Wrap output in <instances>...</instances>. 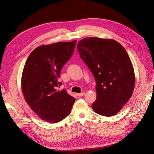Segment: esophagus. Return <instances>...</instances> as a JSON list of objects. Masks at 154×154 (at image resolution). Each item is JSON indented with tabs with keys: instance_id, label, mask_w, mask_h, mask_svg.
Masks as SVG:
<instances>
[{
	"instance_id": "esophagus-1",
	"label": "esophagus",
	"mask_w": 154,
	"mask_h": 154,
	"mask_svg": "<svg viewBox=\"0 0 154 154\" xmlns=\"http://www.w3.org/2000/svg\"><path fill=\"white\" fill-rule=\"evenodd\" d=\"M84 95H85V93H84V92L76 93V96H84Z\"/></svg>"
}]
</instances>
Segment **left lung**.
Listing matches in <instances>:
<instances>
[{"mask_svg": "<svg viewBox=\"0 0 154 154\" xmlns=\"http://www.w3.org/2000/svg\"><path fill=\"white\" fill-rule=\"evenodd\" d=\"M77 49L96 82L97 97L92 109L101 116H114L134 89V67L127 51L114 40L97 37L82 39Z\"/></svg>", "mask_w": 154, "mask_h": 154, "instance_id": "1", "label": "left lung"}]
</instances>
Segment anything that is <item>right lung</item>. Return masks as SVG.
Returning <instances> with one entry per match:
<instances>
[{"label": "right lung", "mask_w": 154, "mask_h": 154, "mask_svg": "<svg viewBox=\"0 0 154 154\" xmlns=\"http://www.w3.org/2000/svg\"><path fill=\"white\" fill-rule=\"evenodd\" d=\"M76 40L38 46L23 69L21 86L27 103L45 122L58 123L70 114L75 98L66 89L57 91L63 66L72 57Z\"/></svg>", "instance_id": "right-lung-1"}]
</instances>
